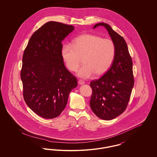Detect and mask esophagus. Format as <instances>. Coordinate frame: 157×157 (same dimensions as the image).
I'll return each mask as SVG.
<instances>
[{
  "mask_svg": "<svg viewBox=\"0 0 157 157\" xmlns=\"http://www.w3.org/2000/svg\"><path fill=\"white\" fill-rule=\"evenodd\" d=\"M85 83V82H84L83 81H82V80H81V79L78 81V84H79V85H83V84H84Z\"/></svg>",
  "mask_w": 157,
  "mask_h": 157,
  "instance_id": "esophagus-1",
  "label": "esophagus"
}]
</instances>
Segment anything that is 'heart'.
<instances>
[{"mask_svg":"<svg viewBox=\"0 0 157 157\" xmlns=\"http://www.w3.org/2000/svg\"><path fill=\"white\" fill-rule=\"evenodd\" d=\"M60 53L67 67L71 71H76L82 58L83 65L76 74L88 79L94 74L97 76L104 74L111 67L115 56V46L111 39L83 34L76 37L72 45H63Z\"/></svg>","mask_w":157,"mask_h":157,"instance_id":"obj_1","label":"heart"}]
</instances>
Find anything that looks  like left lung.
Instances as JSON below:
<instances>
[{
  "instance_id": "obj_1",
  "label": "left lung",
  "mask_w": 157,
  "mask_h": 157,
  "mask_svg": "<svg viewBox=\"0 0 157 157\" xmlns=\"http://www.w3.org/2000/svg\"><path fill=\"white\" fill-rule=\"evenodd\" d=\"M107 30L115 46V56L110 69L100 79L90 82L91 109L98 118L111 120L126 109L134 85L132 60L125 39L105 23L96 24Z\"/></svg>"
}]
</instances>
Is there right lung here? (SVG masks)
Returning a JSON list of instances; mask_svg holds the SVG:
<instances>
[{
	"label": "right lung",
	"instance_id": "1",
	"mask_svg": "<svg viewBox=\"0 0 157 157\" xmlns=\"http://www.w3.org/2000/svg\"><path fill=\"white\" fill-rule=\"evenodd\" d=\"M74 30L72 25L51 21L30 37L24 51L21 78L25 101L37 115L58 117L78 82L64 65L62 41Z\"/></svg>",
	"mask_w": 157,
	"mask_h": 157
}]
</instances>
